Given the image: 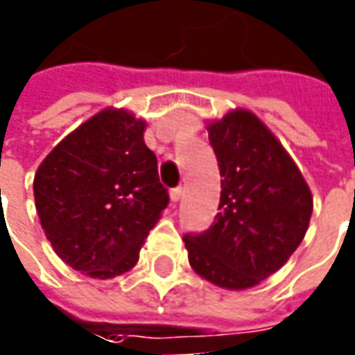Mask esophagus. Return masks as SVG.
I'll return each instance as SVG.
<instances>
[{
  "label": "esophagus",
  "instance_id": "34e87169",
  "mask_svg": "<svg viewBox=\"0 0 355 355\" xmlns=\"http://www.w3.org/2000/svg\"><path fill=\"white\" fill-rule=\"evenodd\" d=\"M180 196H182V189H180V187H178V189L171 190V200L175 202V204L180 200Z\"/></svg>",
  "mask_w": 355,
  "mask_h": 355
}]
</instances>
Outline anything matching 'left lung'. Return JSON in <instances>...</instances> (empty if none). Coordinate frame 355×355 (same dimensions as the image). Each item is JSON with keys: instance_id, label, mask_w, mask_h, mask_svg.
Masks as SVG:
<instances>
[{"instance_id": "1", "label": "left lung", "mask_w": 355, "mask_h": 355, "mask_svg": "<svg viewBox=\"0 0 355 355\" xmlns=\"http://www.w3.org/2000/svg\"><path fill=\"white\" fill-rule=\"evenodd\" d=\"M222 192L212 226L184 236L190 267L212 285L243 291L279 271L304 238L312 194L297 163L250 110L208 125Z\"/></svg>"}]
</instances>
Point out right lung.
I'll list each match as a JSON object with an SVG mask.
<instances>
[{"instance_id":"obj_1","label":"right lung","mask_w":355,"mask_h":355,"mask_svg":"<svg viewBox=\"0 0 355 355\" xmlns=\"http://www.w3.org/2000/svg\"><path fill=\"white\" fill-rule=\"evenodd\" d=\"M145 125L123 107H105L68 133L35 173L44 236L62 261L92 279L128 273L168 204Z\"/></svg>"}]
</instances>
